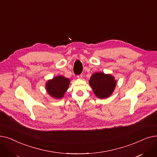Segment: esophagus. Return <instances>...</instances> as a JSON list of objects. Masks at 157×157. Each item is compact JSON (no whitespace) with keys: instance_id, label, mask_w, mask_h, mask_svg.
I'll use <instances>...</instances> for the list:
<instances>
[{"instance_id":"obj_1","label":"esophagus","mask_w":157,"mask_h":157,"mask_svg":"<svg viewBox=\"0 0 157 157\" xmlns=\"http://www.w3.org/2000/svg\"><path fill=\"white\" fill-rule=\"evenodd\" d=\"M82 77H83V74H79V75L77 76V78L78 79H82Z\"/></svg>"}]
</instances>
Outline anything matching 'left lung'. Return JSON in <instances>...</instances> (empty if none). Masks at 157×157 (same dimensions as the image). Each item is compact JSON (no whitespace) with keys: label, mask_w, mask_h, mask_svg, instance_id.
I'll list each match as a JSON object with an SVG mask.
<instances>
[{"label":"left lung","mask_w":157,"mask_h":157,"mask_svg":"<svg viewBox=\"0 0 157 157\" xmlns=\"http://www.w3.org/2000/svg\"><path fill=\"white\" fill-rule=\"evenodd\" d=\"M89 83L95 95L100 98L110 96L116 86V81L114 78L110 74L102 72L94 74L90 78Z\"/></svg>","instance_id":"left-lung-1"}]
</instances>
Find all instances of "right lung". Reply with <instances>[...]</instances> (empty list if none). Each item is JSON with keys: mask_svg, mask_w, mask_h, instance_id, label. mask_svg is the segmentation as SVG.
<instances>
[{"mask_svg": "<svg viewBox=\"0 0 157 157\" xmlns=\"http://www.w3.org/2000/svg\"><path fill=\"white\" fill-rule=\"evenodd\" d=\"M69 79L60 76L49 80L46 83V90L48 94L56 98H60L67 90Z\"/></svg>", "mask_w": 157, "mask_h": 157, "instance_id": "1", "label": "right lung"}]
</instances>
